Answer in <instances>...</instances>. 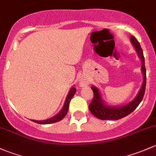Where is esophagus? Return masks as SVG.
<instances>
[{
    "label": "esophagus",
    "instance_id": "obj_1",
    "mask_svg": "<svg viewBox=\"0 0 156 156\" xmlns=\"http://www.w3.org/2000/svg\"><path fill=\"white\" fill-rule=\"evenodd\" d=\"M80 85H81V87H85L87 85V83L84 82V81H81V82L80 83Z\"/></svg>",
    "mask_w": 156,
    "mask_h": 156
}]
</instances>
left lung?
<instances>
[{"instance_id":"obj_1","label":"left lung","mask_w":156,"mask_h":156,"mask_svg":"<svg viewBox=\"0 0 156 156\" xmlns=\"http://www.w3.org/2000/svg\"><path fill=\"white\" fill-rule=\"evenodd\" d=\"M130 40L134 48H135L136 51H137V55L141 60V72L144 75L141 87H140L136 97L128 104L124 105L122 106H111L105 104L104 100L101 98V95L99 89L96 87L92 86L91 89L93 90L94 96H93V99L92 100L90 104L89 105V109L92 114L95 117H97L98 119H105H105L117 120V119L125 117L134 111L143 99L146 89V81H147V74H146L145 62H144L143 51H142L139 42L134 36H131Z\"/></svg>"}]
</instances>
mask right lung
Wrapping results in <instances>:
<instances>
[{"label": "right lung", "instance_id": "add662e5", "mask_svg": "<svg viewBox=\"0 0 156 156\" xmlns=\"http://www.w3.org/2000/svg\"><path fill=\"white\" fill-rule=\"evenodd\" d=\"M75 93H76V89H75V87H73L69 90V93L68 95H67L66 98L65 102H64V105H63V108H62V109L60 110V112H59L58 114H57L55 116L51 117L50 119H45V120H35V119H31V121H33V122H37V123H39V124H51V123H54V122H58V121L63 119V117L66 115L67 112H68L69 102Z\"/></svg>", "mask_w": 156, "mask_h": 156}]
</instances>
